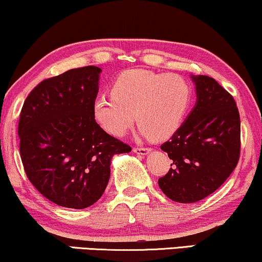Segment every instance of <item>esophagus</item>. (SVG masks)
<instances>
[{"instance_id":"34e87169","label":"esophagus","mask_w":262,"mask_h":262,"mask_svg":"<svg viewBox=\"0 0 262 262\" xmlns=\"http://www.w3.org/2000/svg\"><path fill=\"white\" fill-rule=\"evenodd\" d=\"M151 151V149H149V148H134V152L135 154H137V155H142V156H145V155H148V154Z\"/></svg>"}]
</instances>
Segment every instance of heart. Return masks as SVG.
Instances as JSON below:
<instances>
[{
  "label": "heart",
  "instance_id": "b5f03b06",
  "mask_svg": "<svg viewBox=\"0 0 262 262\" xmlns=\"http://www.w3.org/2000/svg\"><path fill=\"white\" fill-rule=\"evenodd\" d=\"M191 98V85L178 75L132 69L114 81L112 95L94 100L93 116L103 130L118 137L126 135L136 119L139 134L162 141L181 126Z\"/></svg>",
  "mask_w": 262,
  "mask_h": 262
}]
</instances>
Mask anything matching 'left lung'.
<instances>
[{"label": "left lung", "mask_w": 262, "mask_h": 262, "mask_svg": "<svg viewBox=\"0 0 262 262\" xmlns=\"http://www.w3.org/2000/svg\"><path fill=\"white\" fill-rule=\"evenodd\" d=\"M195 105L161 149L171 160L159 186L177 203L199 202L230 177L238 162V110L232 96L212 77L192 75Z\"/></svg>", "instance_id": "1"}]
</instances>
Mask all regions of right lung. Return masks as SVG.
<instances>
[{"mask_svg": "<svg viewBox=\"0 0 262 262\" xmlns=\"http://www.w3.org/2000/svg\"><path fill=\"white\" fill-rule=\"evenodd\" d=\"M101 71L89 66L44 80L21 110L17 132L25 171L59 206L80 210L98 202L108 184L112 157L131 151L93 116Z\"/></svg>", "mask_w": 262, "mask_h": 262, "instance_id": "right-lung-1", "label": "right lung"}]
</instances>
